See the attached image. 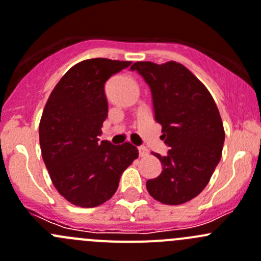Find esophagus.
I'll return each instance as SVG.
<instances>
[{
	"instance_id": "esophagus-1",
	"label": "esophagus",
	"mask_w": 261,
	"mask_h": 261,
	"mask_svg": "<svg viewBox=\"0 0 261 261\" xmlns=\"http://www.w3.org/2000/svg\"><path fill=\"white\" fill-rule=\"evenodd\" d=\"M138 149H139V155H140V157H147V155L149 154V150H148L145 147H139Z\"/></svg>"
}]
</instances>
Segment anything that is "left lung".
I'll list each match as a JSON object with an SVG mask.
<instances>
[{
    "instance_id": "1",
    "label": "left lung",
    "mask_w": 261,
    "mask_h": 261,
    "mask_svg": "<svg viewBox=\"0 0 261 261\" xmlns=\"http://www.w3.org/2000/svg\"><path fill=\"white\" fill-rule=\"evenodd\" d=\"M131 69L149 85L155 121L170 148L164 157L154 153L162 172L148 180V192L164 204L186 203L207 186L221 158L225 133L218 107L206 86L180 63L136 62Z\"/></svg>"
}]
</instances>
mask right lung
I'll return each instance as SVG.
<instances>
[{
  "label": "right lung",
  "mask_w": 261,
  "mask_h": 261,
  "mask_svg": "<svg viewBox=\"0 0 261 261\" xmlns=\"http://www.w3.org/2000/svg\"><path fill=\"white\" fill-rule=\"evenodd\" d=\"M130 62L95 58L73 65L54 87L40 121L43 162L60 196L79 207L112 198L122 172L138 158L131 143H99L108 101L104 84Z\"/></svg>",
  "instance_id": "add662e5"
}]
</instances>
